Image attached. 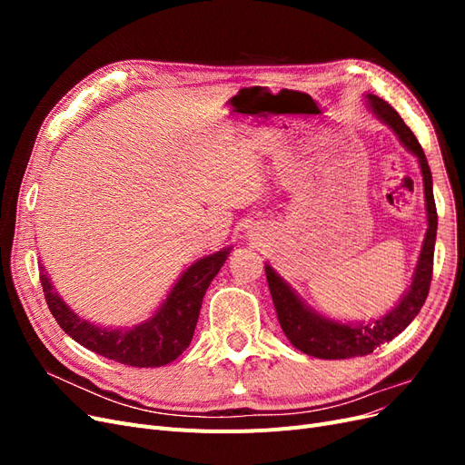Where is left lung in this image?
Returning a JSON list of instances; mask_svg holds the SVG:
<instances>
[{
	"instance_id": "1",
	"label": "left lung",
	"mask_w": 465,
	"mask_h": 465,
	"mask_svg": "<svg viewBox=\"0 0 465 465\" xmlns=\"http://www.w3.org/2000/svg\"><path fill=\"white\" fill-rule=\"evenodd\" d=\"M367 103L374 114L382 120L388 128L398 135L400 142L407 151H411L419 159L420 174H423L425 186V202H427V221L429 229L420 248V256L415 267L413 281L410 289L401 297V301L391 308L388 314L378 318L372 323H341L330 318H323L312 308H308L297 292H294L289 283L281 279L270 263H265L267 285H270L272 299L277 311V320L281 330L285 331L287 340L306 355L318 359H351V357H364L371 355L376 347L386 341H391L393 337L400 335L413 318L419 314L420 306L425 304L427 294L430 289L432 279V258H434V241H436V227H439V215H436L434 195H432V176L430 168L425 157L423 147L419 145L413 132L407 128L400 114L393 110L386 101L367 94Z\"/></svg>"
}]
</instances>
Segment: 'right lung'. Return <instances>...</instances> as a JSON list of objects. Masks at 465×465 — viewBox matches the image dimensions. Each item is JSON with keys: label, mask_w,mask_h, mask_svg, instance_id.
<instances>
[{"label": "right lung", "mask_w": 465, "mask_h": 465, "mask_svg": "<svg viewBox=\"0 0 465 465\" xmlns=\"http://www.w3.org/2000/svg\"><path fill=\"white\" fill-rule=\"evenodd\" d=\"M231 250L224 248L192 263L159 311L130 330H108L79 318L54 291L45 267H40V283L52 316L79 345L130 367H163L178 359L190 345L203 294L224 260L229 258Z\"/></svg>", "instance_id": "add662e5"}]
</instances>
